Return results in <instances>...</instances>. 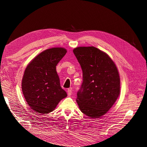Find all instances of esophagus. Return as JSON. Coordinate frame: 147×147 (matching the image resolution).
<instances>
[{"mask_svg": "<svg viewBox=\"0 0 147 147\" xmlns=\"http://www.w3.org/2000/svg\"><path fill=\"white\" fill-rule=\"evenodd\" d=\"M67 94L69 96H70L71 95H72V90H70V89H69V90H67Z\"/></svg>", "mask_w": 147, "mask_h": 147, "instance_id": "1", "label": "esophagus"}]
</instances>
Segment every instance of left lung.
<instances>
[{"label":"left lung","instance_id":"obj_1","mask_svg":"<svg viewBox=\"0 0 147 147\" xmlns=\"http://www.w3.org/2000/svg\"><path fill=\"white\" fill-rule=\"evenodd\" d=\"M73 52L83 72L76 100L79 108L91 118L100 117L108 112L119 95L118 69L110 57L96 47H77Z\"/></svg>","mask_w":147,"mask_h":147}]
</instances>
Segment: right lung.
Returning a JSON list of instances; mask_svg holds the SVG:
<instances>
[{
  "instance_id": "obj_1",
  "label": "right lung",
  "mask_w": 147,
  "mask_h": 147,
  "mask_svg": "<svg viewBox=\"0 0 147 147\" xmlns=\"http://www.w3.org/2000/svg\"><path fill=\"white\" fill-rule=\"evenodd\" d=\"M63 48L48 49L37 56L26 67L22 80V91L31 109L48 113L67 96L61 87L56 66L66 54Z\"/></svg>"
}]
</instances>
